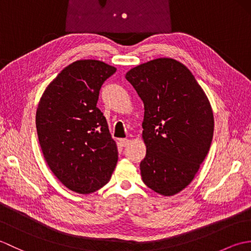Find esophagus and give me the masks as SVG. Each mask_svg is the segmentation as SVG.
I'll return each mask as SVG.
<instances>
[{
	"instance_id": "obj_1",
	"label": "esophagus",
	"mask_w": 251,
	"mask_h": 251,
	"mask_svg": "<svg viewBox=\"0 0 251 251\" xmlns=\"http://www.w3.org/2000/svg\"><path fill=\"white\" fill-rule=\"evenodd\" d=\"M129 142H130V140H128V139H120V145L122 147H126Z\"/></svg>"
}]
</instances>
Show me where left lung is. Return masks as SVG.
I'll list each match as a JSON object with an SVG mask.
<instances>
[{"mask_svg": "<svg viewBox=\"0 0 251 251\" xmlns=\"http://www.w3.org/2000/svg\"><path fill=\"white\" fill-rule=\"evenodd\" d=\"M125 77L145 104L142 181L161 195L177 194L210 149L215 121L209 100L189 69L172 58L142 63Z\"/></svg>", "mask_w": 251, "mask_h": 251, "instance_id": "8db88e82", "label": "left lung"}]
</instances>
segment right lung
<instances>
[{
	"label": "right lung",
	"mask_w": 251,
	"mask_h": 251,
	"mask_svg": "<svg viewBox=\"0 0 251 251\" xmlns=\"http://www.w3.org/2000/svg\"><path fill=\"white\" fill-rule=\"evenodd\" d=\"M116 68L86 59L66 67L46 87L35 124L45 161L69 190L89 194L109 182L119 152L102 112L100 88Z\"/></svg>",
	"instance_id": "add662e5"
}]
</instances>
